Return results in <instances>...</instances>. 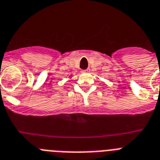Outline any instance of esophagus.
I'll use <instances>...</instances> for the list:
<instances>
[{"instance_id": "esophagus-1", "label": "esophagus", "mask_w": 160, "mask_h": 160, "mask_svg": "<svg viewBox=\"0 0 160 160\" xmlns=\"http://www.w3.org/2000/svg\"><path fill=\"white\" fill-rule=\"evenodd\" d=\"M89 72V70H88V69H87V70H84V71H82L83 73H86V72Z\"/></svg>"}]
</instances>
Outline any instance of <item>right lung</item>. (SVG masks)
I'll return each mask as SVG.
<instances>
[{"instance_id": "obj_1", "label": "right lung", "mask_w": 160, "mask_h": 160, "mask_svg": "<svg viewBox=\"0 0 160 160\" xmlns=\"http://www.w3.org/2000/svg\"><path fill=\"white\" fill-rule=\"evenodd\" d=\"M71 76H69V77H70V79H71V78H72V77H71Z\"/></svg>"}]
</instances>
